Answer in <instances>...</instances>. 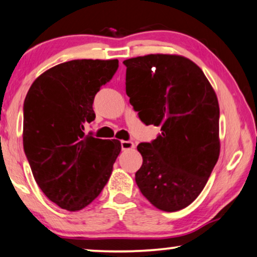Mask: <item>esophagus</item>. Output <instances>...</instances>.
<instances>
[{
  "mask_svg": "<svg viewBox=\"0 0 257 257\" xmlns=\"http://www.w3.org/2000/svg\"><path fill=\"white\" fill-rule=\"evenodd\" d=\"M121 148H122V150L134 149L135 145L132 141H121Z\"/></svg>",
  "mask_w": 257,
  "mask_h": 257,
  "instance_id": "34e87169",
  "label": "esophagus"
}]
</instances>
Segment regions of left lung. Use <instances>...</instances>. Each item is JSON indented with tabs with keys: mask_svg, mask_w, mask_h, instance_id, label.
Masks as SVG:
<instances>
[{
	"mask_svg": "<svg viewBox=\"0 0 257 257\" xmlns=\"http://www.w3.org/2000/svg\"><path fill=\"white\" fill-rule=\"evenodd\" d=\"M125 93L145 124L161 126L156 140L138 146L143 162L135 181L164 211L189 206L220 155L216 94L193 61L152 54L123 61Z\"/></svg>",
	"mask_w": 257,
	"mask_h": 257,
	"instance_id": "8db88e82",
	"label": "left lung"
}]
</instances>
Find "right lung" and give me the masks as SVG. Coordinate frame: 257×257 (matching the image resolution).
<instances>
[{
    "mask_svg": "<svg viewBox=\"0 0 257 257\" xmlns=\"http://www.w3.org/2000/svg\"><path fill=\"white\" fill-rule=\"evenodd\" d=\"M117 60H73L34 81L23 104V148L34 179L51 202L70 211L96 198L121 152L117 140L95 139L84 128L93 103L111 80Z\"/></svg>",
    "mask_w": 257,
    "mask_h": 257,
    "instance_id": "1",
    "label": "right lung"
}]
</instances>
